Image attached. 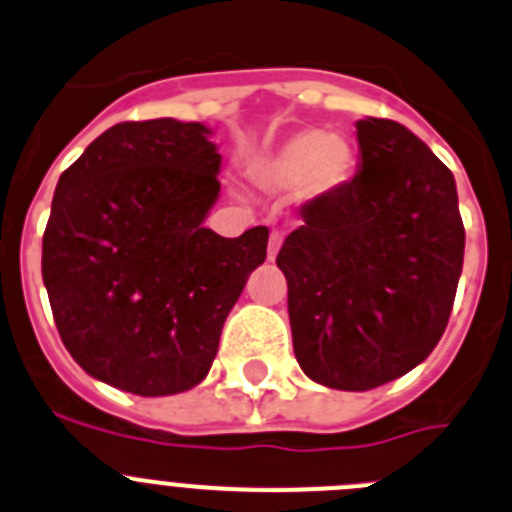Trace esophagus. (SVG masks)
I'll return each mask as SVG.
<instances>
[{
    "label": "esophagus",
    "instance_id": "34e87169",
    "mask_svg": "<svg viewBox=\"0 0 512 512\" xmlns=\"http://www.w3.org/2000/svg\"><path fill=\"white\" fill-rule=\"evenodd\" d=\"M280 245H283V232H278V229H275V232L270 234V250H267V257H270V260H275Z\"/></svg>",
    "mask_w": 512,
    "mask_h": 512
}]
</instances>
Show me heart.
Masks as SVG:
<instances>
[{
  "instance_id": "1",
  "label": "heart",
  "mask_w": 512,
  "mask_h": 512,
  "mask_svg": "<svg viewBox=\"0 0 512 512\" xmlns=\"http://www.w3.org/2000/svg\"><path fill=\"white\" fill-rule=\"evenodd\" d=\"M356 154L346 136L303 128L252 164V176L270 191L298 189L303 199L328 197L353 174Z\"/></svg>"
}]
</instances>
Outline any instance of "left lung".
Here are the masks:
<instances>
[{
	"instance_id": "left-lung-1",
	"label": "left lung",
	"mask_w": 512,
	"mask_h": 512,
	"mask_svg": "<svg viewBox=\"0 0 512 512\" xmlns=\"http://www.w3.org/2000/svg\"><path fill=\"white\" fill-rule=\"evenodd\" d=\"M361 166L303 207L278 267L305 376L369 391L419 366L442 338L465 257L455 176L389 118L356 121Z\"/></svg>"
}]
</instances>
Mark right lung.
<instances>
[{
  "label": "right lung",
  "instance_id": "1",
  "mask_svg": "<svg viewBox=\"0 0 512 512\" xmlns=\"http://www.w3.org/2000/svg\"><path fill=\"white\" fill-rule=\"evenodd\" d=\"M202 123H116L57 181L42 280L70 356L138 396L197 386L229 310L265 262L267 227H204L222 156Z\"/></svg>",
  "mask_w": 512,
  "mask_h": 512
}]
</instances>
